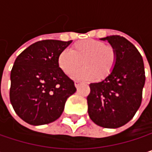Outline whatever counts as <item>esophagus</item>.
<instances>
[{
	"mask_svg": "<svg viewBox=\"0 0 152 152\" xmlns=\"http://www.w3.org/2000/svg\"><path fill=\"white\" fill-rule=\"evenodd\" d=\"M81 84H82V83H80V82H75V86H76V88H79L80 86H81Z\"/></svg>",
	"mask_w": 152,
	"mask_h": 152,
	"instance_id": "obj_1",
	"label": "esophagus"
}]
</instances>
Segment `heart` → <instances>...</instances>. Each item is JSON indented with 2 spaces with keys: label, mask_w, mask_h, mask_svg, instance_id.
I'll use <instances>...</instances> for the list:
<instances>
[{
  "label": "heart",
  "mask_w": 152,
  "mask_h": 152,
  "mask_svg": "<svg viewBox=\"0 0 152 152\" xmlns=\"http://www.w3.org/2000/svg\"><path fill=\"white\" fill-rule=\"evenodd\" d=\"M83 64L85 66L74 75L79 80L102 81L109 76L117 62V52L111 45L94 39L76 42L71 50L64 49L58 55V65L68 76L72 75Z\"/></svg>",
  "instance_id": "1"
}]
</instances>
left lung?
I'll use <instances>...</instances> for the list:
<instances>
[{"mask_svg": "<svg viewBox=\"0 0 152 152\" xmlns=\"http://www.w3.org/2000/svg\"><path fill=\"white\" fill-rule=\"evenodd\" d=\"M101 40L115 48L117 62L106 79L90 84L88 113L95 124L116 129L128 123L141 106L145 83L143 61L137 47L124 37L113 35Z\"/></svg>", "mask_w": 152, "mask_h": 152, "instance_id": "left-lung-1", "label": "left lung"}]
</instances>
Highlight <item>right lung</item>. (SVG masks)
<instances>
[{
    "mask_svg": "<svg viewBox=\"0 0 152 152\" xmlns=\"http://www.w3.org/2000/svg\"><path fill=\"white\" fill-rule=\"evenodd\" d=\"M72 40L45 39L23 50L10 73V103L15 113L31 125H44L61 115L76 88L60 69L58 55Z\"/></svg>",
    "mask_w": 152,
    "mask_h": 152,
    "instance_id": "add662e5",
    "label": "right lung"
}]
</instances>
